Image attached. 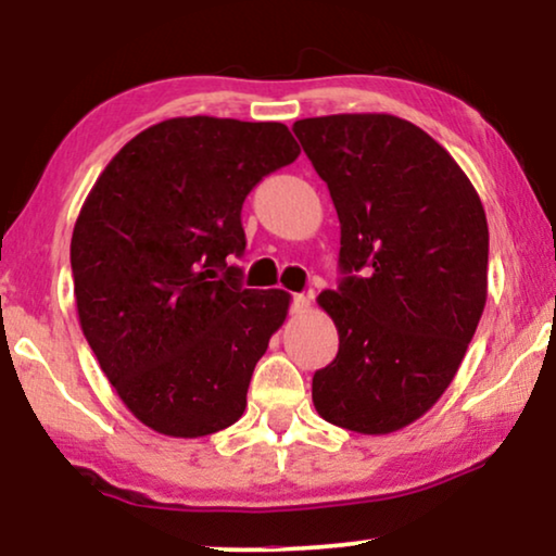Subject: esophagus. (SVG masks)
<instances>
[{
	"instance_id": "esophagus-1",
	"label": "esophagus",
	"mask_w": 556,
	"mask_h": 556,
	"mask_svg": "<svg viewBox=\"0 0 556 556\" xmlns=\"http://www.w3.org/2000/svg\"><path fill=\"white\" fill-rule=\"evenodd\" d=\"M308 308H311V295H306V293H295L293 301H291V311H293V314H306Z\"/></svg>"
}]
</instances>
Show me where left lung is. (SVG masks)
<instances>
[{"label":"left lung","instance_id":"obj_1","mask_svg":"<svg viewBox=\"0 0 556 556\" xmlns=\"http://www.w3.org/2000/svg\"><path fill=\"white\" fill-rule=\"evenodd\" d=\"M341 225L346 273L318 306L339 354L314 375L326 422L387 435L453 382L489 295V223L466 172L420 126L390 113L295 121Z\"/></svg>","mask_w":556,"mask_h":556}]
</instances>
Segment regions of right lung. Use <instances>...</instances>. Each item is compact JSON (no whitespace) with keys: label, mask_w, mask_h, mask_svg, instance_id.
I'll use <instances>...</instances> for the list:
<instances>
[{"label":"right lung","mask_w":556,"mask_h":556,"mask_svg":"<svg viewBox=\"0 0 556 556\" xmlns=\"http://www.w3.org/2000/svg\"><path fill=\"white\" fill-rule=\"evenodd\" d=\"M288 126L181 116L134 136L96 179L71 240L78 321L136 420L169 438L230 428L291 295L238 283L242 202L295 162Z\"/></svg>","instance_id":"obj_1"}]
</instances>
